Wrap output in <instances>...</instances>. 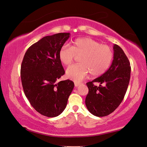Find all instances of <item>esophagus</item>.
<instances>
[{
  "instance_id": "34e87169",
  "label": "esophagus",
  "mask_w": 147,
  "mask_h": 147,
  "mask_svg": "<svg viewBox=\"0 0 147 147\" xmlns=\"http://www.w3.org/2000/svg\"><path fill=\"white\" fill-rule=\"evenodd\" d=\"M81 84V83L80 82H74V86H75L76 87H78V86H79V85H80Z\"/></svg>"
}]
</instances>
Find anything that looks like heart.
Segmentation results:
<instances>
[{"mask_svg":"<svg viewBox=\"0 0 147 147\" xmlns=\"http://www.w3.org/2000/svg\"><path fill=\"white\" fill-rule=\"evenodd\" d=\"M79 57L80 63L69 67L66 71L67 78L76 82L86 78L89 73L93 76L103 74L110 67L113 58L111 48L90 38L76 39L71 46L64 45L58 52L60 62L69 65Z\"/></svg>","mask_w":147,"mask_h":147,"instance_id":"heart-1","label":"heart"}]
</instances>
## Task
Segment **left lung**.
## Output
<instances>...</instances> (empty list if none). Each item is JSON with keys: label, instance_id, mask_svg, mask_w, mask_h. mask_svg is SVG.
<instances>
[{"label": "left lung", "instance_id": "8db88e82", "mask_svg": "<svg viewBox=\"0 0 147 147\" xmlns=\"http://www.w3.org/2000/svg\"><path fill=\"white\" fill-rule=\"evenodd\" d=\"M113 49L114 59L109 69L100 77L86 84L89 92L85 105L96 116L103 117L113 113L123 100L129 84L131 71L129 60L118 45L114 44ZM94 82L100 85L96 86Z\"/></svg>", "mask_w": 147, "mask_h": 147}]
</instances>
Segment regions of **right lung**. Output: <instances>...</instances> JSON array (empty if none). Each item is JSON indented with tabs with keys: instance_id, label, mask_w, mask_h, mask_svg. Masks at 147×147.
I'll return each mask as SVG.
<instances>
[{
	"instance_id": "add662e5",
	"label": "right lung",
	"mask_w": 147,
	"mask_h": 147,
	"mask_svg": "<svg viewBox=\"0 0 147 147\" xmlns=\"http://www.w3.org/2000/svg\"><path fill=\"white\" fill-rule=\"evenodd\" d=\"M69 36L60 33L43 37L28 48L21 64L26 96L38 113L49 118L64 111L74 86L70 80L57 82L65 74L58 52Z\"/></svg>"
}]
</instances>
